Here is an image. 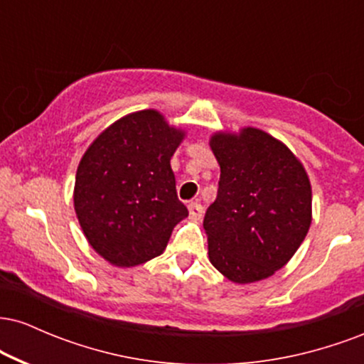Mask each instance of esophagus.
Returning a JSON list of instances; mask_svg holds the SVG:
<instances>
[{
    "label": "esophagus",
    "instance_id": "esophagus-1",
    "mask_svg": "<svg viewBox=\"0 0 364 364\" xmlns=\"http://www.w3.org/2000/svg\"><path fill=\"white\" fill-rule=\"evenodd\" d=\"M188 212H190L191 219L198 220V219H202V215H203V207L196 202H190L188 203Z\"/></svg>",
    "mask_w": 364,
    "mask_h": 364
}]
</instances>
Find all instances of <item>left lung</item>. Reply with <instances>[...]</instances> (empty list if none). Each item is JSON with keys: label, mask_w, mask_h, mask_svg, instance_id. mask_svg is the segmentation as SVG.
I'll use <instances>...</instances> for the list:
<instances>
[{"label": "left lung", "mask_w": 364, "mask_h": 364, "mask_svg": "<svg viewBox=\"0 0 364 364\" xmlns=\"http://www.w3.org/2000/svg\"><path fill=\"white\" fill-rule=\"evenodd\" d=\"M210 149L220 166L217 198L203 219L210 263L236 284L270 277L310 229L306 171L281 140L258 128L217 132Z\"/></svg>", "instance_id": "obj_1"}]
</instances>
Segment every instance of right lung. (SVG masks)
Returning <instances> with one entry per match:
<instances>
[{
    "mask_svg": "<svg viewBox=\"0 0 364 364\" xmlns=\"http://www.w3.org/2000/svg\"><path fill=\"white\" fill-rule=\"evenodd\" d=\"M185 132L156 109L114 121L90 144L77 169V219L104 260L135 267L166 250L174 225L188 217L178 200L171 157Z\"/></svg>",
    "mask_w": 364,
    "mask_h": 364,
    "instance_id": "right-lung-1",
    "label": "right lung"
}]
</instances>
